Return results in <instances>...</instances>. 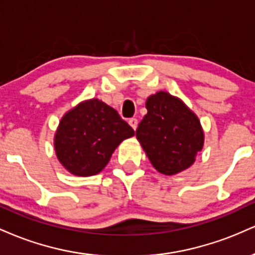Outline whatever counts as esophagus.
<instances>
[{
  "mask_svg": "<svg viewBox=\"0 0 255 255\" xmlns=\"http://www.w3.org/2000/svg\"><path fill=\"white\" fill-rule=\"evenodd\" d=\"M128 122H129L130 127L133 128L134 130H135L136 127H137V120L135 118H133V119H129V121H128Z\"/></svg>",
  "mask_w": 255,
  "mask_h": 255,
  "instance_id": "obj_1",
  "label": "esophagus"
}]
</instances>
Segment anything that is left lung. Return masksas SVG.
I'll return each mask as SVG.
<instances>
[{
  "instance_id": "left-lung-1",
  "label": "left lung",
  "mask_w": 255,
  "mask_h": 255,
  "mask_svg": "<svg viewBox=\"0 0 255 255\" xmlns=\"http://www.w3.org/2000/svg\"><path fill=\"white\" fill-rule=\"evenodd\" d=\"M146 109L136 137L152 165L164 175L189 168L204 145L197 116L180 99L163 91L147 98Z\"/></svg>"
}]
</instances>
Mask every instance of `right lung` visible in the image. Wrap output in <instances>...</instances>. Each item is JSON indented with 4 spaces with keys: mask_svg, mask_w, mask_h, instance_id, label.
Here are the masks:
<instances>
[{
    "mask_svg": "<svg viewBox=\"0 0 255 255\" xmlns=\"http://www.w3.org/2000/svg\"><path fill=\"white\" fill-rule=\"evenodd\" d=\"M134 129L98 99L79 104L61 120L55 135L58 160L72 174L92 176L104 169L122 140Z\"/></svg>",
    "mask_w": 255,
    "mask_h": 255,
    "instance_id": "obj_1",
    "label": "right lung"
}]
</instances>
